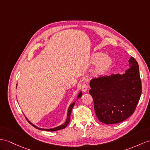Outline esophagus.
Wrapping results in <instances>:
<instances>
[{
    "label": "esophagus",
    "mask_w": 150,
    "mask_h": 150,
    "mask_svg": "<svg viewBox=\"0 0 150 150\" xmlns=\"http://www.w3.org/2000/svg\"><path fill=\"white\" fill-rule=\"evenodd\" d=\"M88 89H89V86H88L86 83H82V89L83 92H86Z\"/></svg>",
    "instance_id": "obj_1"
}]
</instances>
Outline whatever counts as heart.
<instances>
[{
    "label": "heart",
    "instance_id": "b5f03b06",
    "mask_svg": "<svg viewBox=\"0 0 150 150\" xmlns=\"http://www.w3.org/2000/svg\"><path fill=\"white\" fill-rule=\"evenodd\" d=\"M112 63V58L108 55H105L101 52L94 53L91 56V63L92 64H97L94 71V74L96 76L104 74L109 68Z\"/></svg>",
    "mask_w": 150,
    "mask_h": 150
}]
</instances>
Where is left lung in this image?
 <instances>
[{
  "instance_id": "8db88e82",
  "label": "left lung",
  "mask_w": 150,
  "mask_h": 150,
  "mask_svg": "<svg viewBox=\"0 0 150 150\" xmlns=\"http://www.w3.org/2000/svg\"><path fill=\"white\" fill-rule=\"evenodd\" d=\"M129 68L124 74H112L93 79L89 93L94 100L99 120L106 124H118L126 120L136 110L141 95L139 65L131 57Z\"/></svg>"
}]
</instances>
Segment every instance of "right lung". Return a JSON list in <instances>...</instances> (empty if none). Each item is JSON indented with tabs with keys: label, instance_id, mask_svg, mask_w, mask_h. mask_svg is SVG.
Listing matches in <instances>:
<instances>
[{
	"label": "right lung",
	"instance_id": "right-lung-1",
	"mask_svg": "<svg viewBox=\"0 0 150 150\" xmlns=\"http://www.w3.org/2000/svg\"><path fill=\"white\" fill-rule=\"evenodd\" d=\"M82 95V91H80V93H79V95H78L77 98H81ZM75 104V102H74L73 103H71V104L70 105V106H69L68 110V113H67V120H66V121H65V122L63 124L59 126H57V127H54V128H51V129H42V128H39V127H38L35 126L34 124H33L32 122H30L28 120L27 118L26 117V120H28V122L30 123V124H31L32 126H33L34 127H35L36 129L41 130H47V131H56V130L63 129H64L65 127H66L68 125L69 122H70V115H71V110H72L73 107L74 106Z\"/></svg>",
	"mask_w": 150,
	"mask_h": 150
}]
</instances>
